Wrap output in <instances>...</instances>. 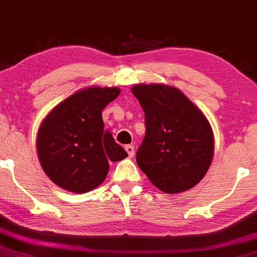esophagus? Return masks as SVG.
<instances>
[{"instance_id": "esophagus-1", "label": "esophagus", "mask_w": 257, "mask_h": 257, "mask_svg": "<svg viewBox=\"0 0 257 257\" xmlns=\"http://www.w3.org/2000/svg\"><path fill=\"white\" fill-rule=\"evenodd\" d=\"M125 150H126V152H127L128 157H134V155H135V147L132 146V145H127V146L125 147Z\"/></svg>"}]
</instances>
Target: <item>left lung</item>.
<instances>
[{
    "label": "left lung",
    "mask_w": 257,
    "mask_h": 257,
    "mask_svg": "<svg viewBox=\"0 0 257 257\" xmlns=\"http://www.w3.org/2000/svg\"><path fill=\"white\" fill-rule=\"evenodd\" d=\"M145 112L146 136L136 162L151 183L168 194L197 186L211 165L214 135L202 110L174 86L131 88Z\"/></svg>",
    "instance_id": "left-lung-1"
}]
</instances>
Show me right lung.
<instances>
[{"label": "right lung", "mask_w": 257, "mask_h": 257, "mask_svg": "<svg viewBox=\"0 0 257 257\" xmlns=\"http://www.w3.org/2000/svg\"><path fill=\"white\" fill-rule=\"evenodd\" d=\"M116 86L78 90L53 107L37 134V155L48 178L62 189L86 193L102 183L109 162L127 152L104 130L101 111L120 95Z\"/></svg>", "instance_id": "add662e5"}]
</instances>
